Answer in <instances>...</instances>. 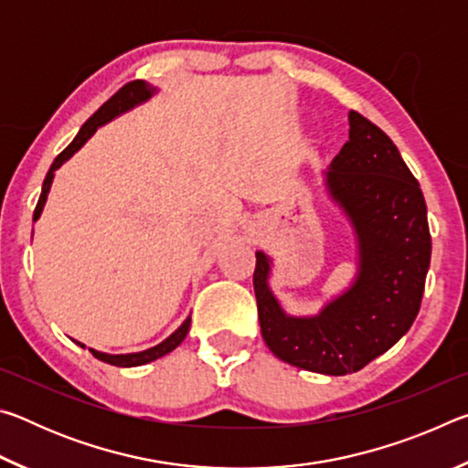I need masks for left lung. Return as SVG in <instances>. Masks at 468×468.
<instances>
[{
    "instance_id": "1",
    "label": "left lung",
    "mask_w": 468,
    "mask_h": 468,
    "mask_svg": "<svg viewBox=\"0 0 468 468\" xmlns=\"http://www.w3.org/2000/svg\"><path fill=\"white\" fill-rule=\"evenodd\" d=\"M348 125V142L322 176L357 243L351 282L318 314L292 315L271 289L274 262L266 251H256L253 271L268 348L289 366L326 376L359 371L407 335L431 260L425 197L399 148L355 111Z\"/></svg>"
}]
</instances>
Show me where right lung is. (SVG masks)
<instances>
[{"label": "right lung", "mask_w": 468, "mask_h": 468, "mask_svg": "<svg viewBox=\"0 0 468 468\" xmlns=\"http://www.w3.org/2000/svg\"><path fill=\"white\" fill-rule=\"evenodd\" d=\"M158 92L156 86H153L150 82H144V80H133L130 84H125L122 90H117L113 97H111L105 105H102L97 113H94L89 122H86L80 132L76 133V138L72 140V144H69L66 150H63L61 154H58V158H55L51 169L47 171V177L43 181V189H41V197H38L37 202V208H35V217L33 220H38L41 218V212L45 208V202H47V196H49V189H51V184H53V177H55V171H58L63 163L69 161L78 150H80L86 142H89L94 132H97L101 125L109 123L111 120H115V117H120L123 113H128V111H132L133 107L142 105V102H146L154 97V94ZM189 324H192V315H187V318L184 320V324L173 332V335H169L167 338L163 340V343H158L154 346L146 348V351H138V353H122V355H111V353H101V351H94V348H90V353L94 355V357L101 359L102 363H109V366H115V367H138V366H146V363L150 361H156L165 357V355L171 353L173 348H177L181 343H184V338L187 336V330H189ZM76 345H80L82 348H86L82 343H78V340H74Z\"/></svg>", "instance_id": "obj_1"}]
</instances>
